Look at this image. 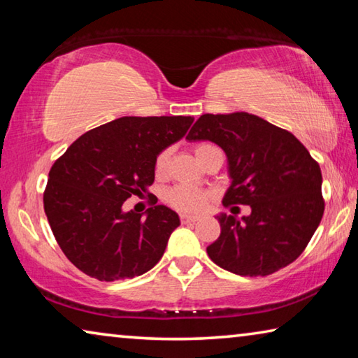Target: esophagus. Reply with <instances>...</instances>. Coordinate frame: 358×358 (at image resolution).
Wrapping results in <instances>:
<instances>
[{
	"label": "esophagus",
	"mask_w": 358,
	"mask_h": 358,
	"mask_svg": "<svg viewBox=\"0 0 358 358\" xmlns=\"http://www.w3.org/2000/svg\"><path fill=\"white\" fill-rule=\"evenodd\" d=\"M201 220V217L199 216H191V215H180V221H181V224H191V222H196V221H199Z\"/></svg>",
	"instance_id": "obj_1"
}]
</instances>
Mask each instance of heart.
Instances as JSON below:
<instances>
[{
  "instance_id": "1",
  "label": "heart",
  "mask_w": 358,
  "mask_h": 358,
  "mask_svg": "<svg viewBox=\"0 0 358 358\" xmlns=\"http://www.w3.org/2000/svg\"><path fill=\"white\" fill-rule=\"evenodd\" d=\"M208 147H211L210 143H201L194 148L197 159H201L202 153ZM169 159H171V150L169 148L161 150L159 153H157L153 166L156 177H164L169 169ZM210 199L211 191L189 185H175L172 187H169L164 192V201L171 205L172 208L183 211V213H196V211H201L205 205H207Z\"/></svg>"
}]
</instances>
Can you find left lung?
I'll use <instances>...</instances> for the list:
<instances>
[{"label":"left lung","instance_id":"1","mask_svg":"<svg viewBox=\"0 0 358 358\" xmlns=\"http://www.w3.org/2000/svg\"><path fill=\"white\" fill-rule=\"evenodd\" d=\"M187 141H210L226 151L232 185L222 205H250L241 221L217 216L221 234L207 248L221 268L240 276H266L305 251L322 220V173L292 132L256 115L205 113Z\"/></svg>","mask_w":358,"mask_h":358}]
</instances>
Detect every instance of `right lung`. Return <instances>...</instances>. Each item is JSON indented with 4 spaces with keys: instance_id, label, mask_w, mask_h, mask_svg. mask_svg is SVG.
Here are the masks:
<instances>
[{
    "instance_id": "1",
    "label": "right lung",
    "mask_w": 358,
    "mask_h": 358,
    "mask_svg": "<svg viewBox=\"0 0 358 358\" xmlns=\"http://www.w3.org/2000/svg\"><path fill=\"white\" fill-rule=\"evenodd\" d=\"M192 117H123L85 132L48 172L44 211L64 256L99 281L141 276L159 262L178 215L147 191L155 157L180 141ZM150 197L148 217L124 214L131 195Z\"/></svg>"
}]
</instances>
